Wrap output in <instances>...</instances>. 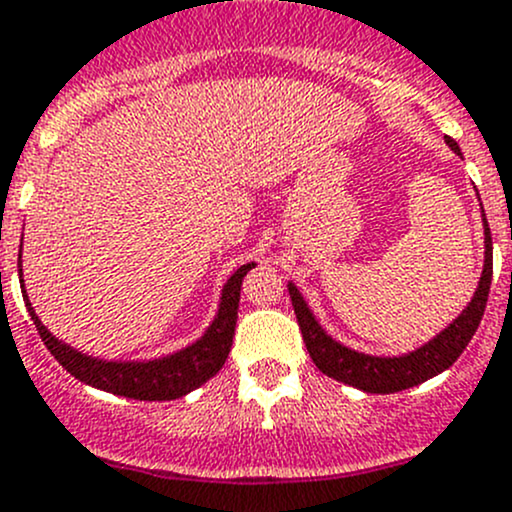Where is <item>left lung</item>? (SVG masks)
<instances>
[{"label":"left lung","instance_id":"left-lung-1","mask_svg":"<svg viewBox=\"0 0 512 512\" xmlns=\"http://www.w3.org/2000/svg\"><path fill=\"white\" fill-rule=\"evenodd\" d=\"M446 144L451 147V152L461 157V149L454 139L446 137ZM483 242H486L483 272L481 279H478L476 292H473L469 304L464 306V311H461L444 331H439L437 336L429 338L427 343H422V346L414 348V351L402 355H370L353 351V348L338 343L336 338L328 336L326 328L316 321L314 311L309 309L306 299L301 297L297 284L289 282L287 289L289 297H292L294 314H297L306 351H309L316 368L324 375H328V378L338 380V383L353 385L363 392H375V395H390V392L407 390V387H414L424 383V380L434 378V375L444 373V370L449 368V365H454V360L464 353V348L469 346L473 333H476L478 324H481V316L483 311H486L488 292H491L493 240L486 213H483Z\"/></svg>","mask_w":512,"mask_h":512}]
</instances>
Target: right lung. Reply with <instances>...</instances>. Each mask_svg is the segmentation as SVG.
<instances>
[{
    "mask_svg": "<svg viewBox=\"0 0 512 512\" xmlns=\"http://www.w3.org/2000/svg\"><path fill=\"white\" fill-rule=\"evenodd\" d=\"M255 267V262L242 265L228 277L220 292V304L215 311L213 321L203 331L201 338L188 343L181 351H174L161 358L149 360H102L93 355L75 351L73 346L63 343L61 338L53 336L46 326L41 324L39 314L31 306L24 289V277H21V247H19V282L21 294H24L26 309H29L31 321L39 331L41 341L51 351L53 358L73 375L80 383L98 387V390L112 392V395L129 397V400H179L191 390L201 387L223 368L228 358L230 346L235 336V321H238L240 287L245 274Z\"/></svg>",
    "mask_w": 512,
    "mask_h": 512,
    "instance_id": "1",
    "label": "right lung"
}]
</instances>
